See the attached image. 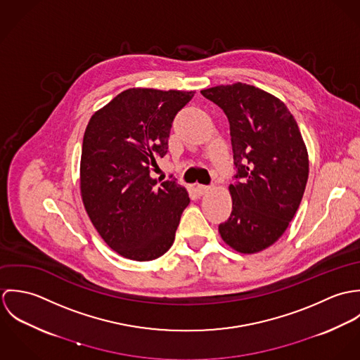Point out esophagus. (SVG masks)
<instances>
[{
	"label": "esophagus",
	"mask_w": 360,
	"mask_h": 360,
	"mask_svg": "<svg viewBox=\"0 0 360 360\" xmlns=\"http://www.w3.org/2000/svg\"><path fill=\"white\" fill-rule=\"evenodd\" d=\"M210 191V187H207V186H197V193L200 194V195H204L206 193H209Z\"/></svg>",
	"instance_id": "esophagus-1"
}]
</instances>
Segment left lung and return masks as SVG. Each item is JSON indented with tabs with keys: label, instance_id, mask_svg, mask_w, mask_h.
I'll return each mask as SVG.
<instances>
[{
	"label": "left lung",
	"instance_id": "obj_1",
	"mask_svg": "<svg viewBox=\"0 0 360 360\" xmlns=\"http://www.w3.org/2000/svg\"><path fill=\"white\" fill-rule=\"evenodd\" d=\"M227 115L237 167L229 186L231 214L219 224L221 240L240 254H257L287 230L309 176L305 141L285 103L245 83L201 90Z\"/></svg>",
	"mask_w": 360,
	"mask_h": 360
}]
</instances>
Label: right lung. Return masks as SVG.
<instances>
[{
	"instance_id": "add662e5",
	"label": "right lung",
	"mask_w": 360,
	"mask_h": 360,
	"mask_svg": "<svg viewBox=\"0 0 360 360\" xmlns=\"http://www.w3.org/2000/svg\"><path fill=\"white\" fill-rule=\"evenodd\" d=\"M194 93L127 89L89 120L80 195L105 244L120 257L154 260L174 241L190 197L174 180L158 184L150 167L167 153L173 119Z\"/></svg>"
}]
</instances>
